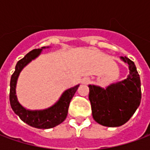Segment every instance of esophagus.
<instances>
[{
    "mask_svg": "<svg viewBox=\"0 0 150 150\" xmlns=\"http://www.w3.org/2000/svg\"><path fill=\"white\" fill-rule=\"evenodd\" d=\"M88 81V79H83V83H86Z\"/></svg>",
    "mask_w": 150,
    "mask_h": 150,
    "instance_id": "esophagus-1",
    "label": "esophagus"
}]
</instances>
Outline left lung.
Segmentation results:
<instances>
[{"mask_svg": "<svg viewBox=\"0 0 150 150\" xmlns=\"http://www.w3.org/2000/svg\"><path fill=\"white\" fill-rule=\"evenodd\" d=\"M120 59L129 64V75L122 81L103 88L88 85L92 116L101 125L118 127L125 124L140 105L141 79L134 62L127 57Z\"/></svg>", "mask_w": 150, "mask_h": 150, "instance_id": "8db88e82", "label": "left lung"}]
</instances>
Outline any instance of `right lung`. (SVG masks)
Here are the masks:
<instances>
[{"mask_svg": "<svg viewBox=\"0 0 150 150\" xmlns=\"http://www.w3.org/2000/svg\"><path fill=\"white\" fill-rule=\"evenodd\" d=\"M35 49L31 50L25 56L23 59L19 60L15 67V71L12 75L10 79V92H9V101L13 111L17 114L20 119L29 125L37 129H50L64 121L68 112V108L72 97L74 96L75 91L79 87V84L76 85L71 88L66 90L61 97L55 104L51 107L43 110H28L21 106L18 102L16 96V85L20 72L21 70L30 62L33 59H36L39 55L42 49ZM48 48V47H47Z\"/></svg>", "mask_w": 150, "mask_h": 150, "instance_id": "add662e5", "label": "right lung"}]
</instances>
